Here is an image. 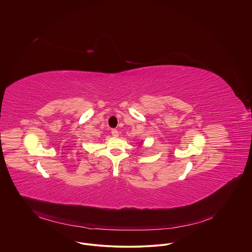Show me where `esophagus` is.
Segmentation results:
<instances>
[{"mask_svg": "<svg viewBox=\"0 0 252 252\" xmlns=\"http://www.w3.org/2000/svg\"><path fill=\"white\" fill-rule=\"evenodd\" d=\"M111 135H112L114 138H116V137L119 136V132H118L116 129H112V130H111Z\"/></svg>", "mask_w": 252, "mask_h": 252, "instance_id": "esophagus-1", "label": "esophagus"}]
</instances>
